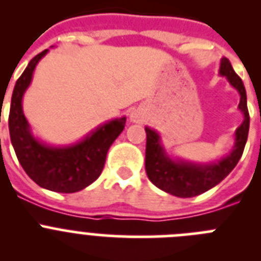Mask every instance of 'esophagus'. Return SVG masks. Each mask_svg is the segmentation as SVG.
I'll list each match as a JSON object with an SVG mask.
<instances>
[{
	"mask_svg": "<svg viewBox=\"0 0 261 261\" xmlns=\"http://www.w3.org/2000/svg\"><path fill=\"white\" fill-rule=\"evenodd\" d=\"M129 117H130V121H132V123H142L145 119L144 114H142L141 111H138V110L132 111V112H130V116Z\"/></svg>",
	"mask_w": 261,
	"mask_h": 261,
	"instance_id": "1",
	"label": "esophagus"
}]
</instances>
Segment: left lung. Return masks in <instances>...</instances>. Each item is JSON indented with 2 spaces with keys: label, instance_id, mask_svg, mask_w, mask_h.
Here are the masks:
<instances>
[{
  "label": "left lung",
  "instance_id": "left-lung-1",
  "mask_svg": "<svg viewBox=\"0 0 261 261\" xmlns=\"http://www.w3.org/2000/svg\"><path fill=\"white\" fill-rule=\"evenodd\" d=\"M220 74L226 77L229 84L241 95L238 108L243 114V123L235 130L234 146L230 154L209 163H193L183 159L172 158L162 145L156 130L145 126L146 132V153L145 170L147 177L159 190L177 197H195L206 192L225 179L239 162L247 142L250 129V115L247 108L246 89L226 57L221 59Z\"/></svg>",
  "mask_w": 261,
  "mask_h": 261
}]
</instances>
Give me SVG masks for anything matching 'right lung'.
I'll return each mask as SVG.
<instances>
[{
  "instance_id": "add662e5",
  "label": "right lung",
  "mask_w": 261,
  "mask_h": 261,
  "mask_svg": "<svg viewBox=\"0 0 261 261\" xmlns=\"http://www.w3.org/2000/svg\"><path fill=\"white\" fill-rule=\"evenodd\" d=\"M48 50L40 52L29 62L14 86L9 132L18 161L32 180L53 192L73 193L86 188L102 174L108 149L123 132L126 117L100 124L75 144L50 146L36 138L23 114L22 100L36 65Z\"/></svg>"
}]
</instances>
